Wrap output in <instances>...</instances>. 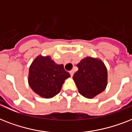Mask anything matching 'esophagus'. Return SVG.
<instances>
[{
	"instance_id": "obj_1",
	"label": "esophagus",
	"mask_w": 132,
	"mask_h": 132,
	"mask_svg": "<svg viewBox=\"0 0 132 132\" xmlns=\"http://www.w3.org/2000/svg\"><path fill=\"white\" fill-rule=\"evenodd\" d=\"M69 73H70V75H71V76L72 77L73 75V73H74V71H73V70H71V71H69Z\"/></svg>"
}]
</instances>
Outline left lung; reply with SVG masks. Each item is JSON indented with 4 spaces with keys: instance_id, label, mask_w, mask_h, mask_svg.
Returning a JSON list of instances; mask_svg holds the SVG:
<instances>
[{
    "instance_id": "8db88e82",
    "label": "left lung",
    "mask_w": 132,
    "mask_h": 132,
    "mask_svg": "<svg viewBox=\"0 0 132 132\" xmlns=\"http://www.w3.org/2000/svg\"><path fill=\"white\" fill-rule=\"evenodd\" d=\"M78 70L73 79L78 92L84 97L92 99L103 92L108 84V71L101 59L90 56L77 64Z\"/></svg>"
}]
</instances>
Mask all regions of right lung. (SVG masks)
<instances>
[{
	"label": "right lung",
	"instance_id": "add662e5",
	"mask_svg": "<svg viewBox=\"0 0 132 132\" xmlns=\"http://www.w3.org/2000/svg\"><path fill=\"white\" fill-rule=\"evenodd\" d=\"M69 77L63 64H56L50 56L39 55L29 67L28 81L35 93L49 99L59 93L65 80Z\"/></svg>",
	"mask_w": 132,
	"mask_h": 132
}]
</instances>
